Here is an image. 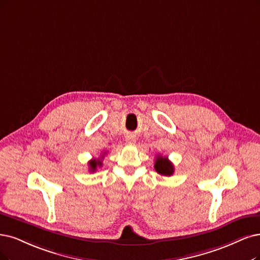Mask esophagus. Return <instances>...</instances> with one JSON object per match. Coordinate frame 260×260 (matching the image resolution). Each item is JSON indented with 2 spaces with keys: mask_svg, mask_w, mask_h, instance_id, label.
<instances>
[{
  "mask_svg": "<svg viewBox=\"0 0 260 260\" xmlns=\"http://www.w3.org/2000/svg\"><path fill=\"white\" fill-rule=\"evenodd\" d=\"M135 141H136V139L134 138L133 136H127L126 137V142L129 143V145H134V143H135Z\"/></svg>",
  "mask_w": 260,
  "mask_h": 260,
  "instance_id": "34e87169",
  "label": "esophagus"
}]
</instances>
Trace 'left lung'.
Here are the masks:
<instances>
[{
	"mask_svg": "<svg viewBox=\"0 0 260 260\" xmlns=\"http://www.w3.org/2000/svg\"><path fill=\"white\" fill-rule=\"evenodd\" d=\"M154 168L156 170L157 174L161 176H172L175 172V168L172 162L166 157V156H161L157 155L155 162H154Z\"/></svg>",
	"mask_w": 260,
	"mask_h": 260,
	"instance_id": "1",
	"label": "left lung"
}]
</instances>
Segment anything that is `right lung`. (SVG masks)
Listing matches in <instances>:
<instances>
[{"label":"right lung","mask_w":260,"mask_h":260,"mask_svg":"<svg viewBox=\"0 0 260 260\" xmlns=\"http://www.w3.org/2000/svg\"><path fill=\"white\" fill-rule=\"evenodd\" d=\"M105 155V153H104ZM104 155H102L101 158H93L89 161V166H90V171L91 172H94L96 171V169H98V167H101L102 166V158L104 157Z\"/></svg>","instance_id":"1"}]
</instances>
